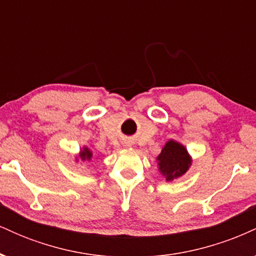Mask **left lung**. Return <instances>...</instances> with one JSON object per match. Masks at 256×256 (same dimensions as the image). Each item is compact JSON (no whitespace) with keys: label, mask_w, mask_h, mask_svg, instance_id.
<instances>
[{"label":"left lung","mask_w":256,"mask_h":256,"mask_svg":"<svg viewBox=\"0 0 256 256\" xmlns=\"http://www.w3.org/2000/svg\"><path fill=\"white\" fill-rule=\"evenodd\" d=\"M156 161L158 173L166 179V182H172L189 171L192 158L182 143L168 140L158 155Z\"/></svg>","instance_id":"8db88e82"}]
</instances>
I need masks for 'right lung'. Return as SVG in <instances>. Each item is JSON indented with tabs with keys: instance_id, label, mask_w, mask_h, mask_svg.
<instances>
[{
	"instance_id": "obj_1",
	"label": "right lung",
	"mask_w": 256,
	"mask_h": 256,
	"mask_svg": "<svg viewBox=\"0 0 256 256\" xmlns=\"http://www.w3.org/2000/svg\"><path fill=\"white\" fill-rule=\"evenodd\" d=\"M94 152L89 146H84L83 148L79 149L78 154L74 155V161L76 162H79V161H82V162H86V161H90L91 158H94Z\"/></svg>"
}]
</instances>
